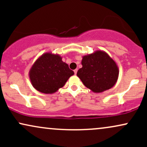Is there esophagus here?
<instances>
[{"label": "esophagus", "instance_id": "34e87169", "mask_svg": "<svg viewBox=\"0 0 147 147\" xmlns=\"http://www.w3.org/2000/svg\"><path fill=\"white\" fill-rule=\"evenodd\" d=\"M74 72H75V74L76 75V74H77V69H75V70H74Z\"/></svg>", "mask_w": 147, "mask_h": 147}]
</instances>
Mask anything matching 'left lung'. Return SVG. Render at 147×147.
I'll list each match as a JSON object with an SVG mask.
<instances>
[{
  "instance_id": "left-lung-1",
  "label": "left lung",
  "mask_w": 147,
  "mask_h": 147,
  "mask_svg": "<svg viewBox=\"0 0 147 147\" xmlns=\"http://www.w3.org/2000/svg\"><path fill=\"white\" fill-rule=\"evenodd\" d=\"M82 65L77 77L92 92H102L113 87L117 82L119 76L117 63L103 50L84 56Z\"/></svg>"
}]
</instances>
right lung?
Instances as JSON below:
<instances>
[{
    "label": "right lung",
    "instance_id": "1",
    "mask_svg": "<svg viewBox=\"0 0 147 147\" xmlns=\"http://www.w3.org/2000/svg\"><path fill=\"white\" fill-rule=\"evenodd\" d=\"M74 72L59 55L45 52L32 65L29 77L32 86L42 93L52 94L65 85Z\"/></svg>",
    "mask_w": 147,
    "mask_h": 147
}]
</instances>
